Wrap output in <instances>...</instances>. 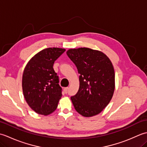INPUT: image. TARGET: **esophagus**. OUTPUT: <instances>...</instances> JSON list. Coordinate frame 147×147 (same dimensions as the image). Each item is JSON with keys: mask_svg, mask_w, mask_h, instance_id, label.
Masks as SVG:
<instances>
[{"mask_svg": "<svg viewBox=\"0 0 147 147\" xmlns=\"http://www.w3.org/2000/svg\"><path fill=\"white\" fill-rule=\"evenodd\" d=\"M68 90H69V88L68 87H65V88H64V91L65 92V93H67V92H68Z\"/></svg>", "mask_w": 147, "mask_h": 147, "instance_id": "34e87169", "label": "esophagus"}]
</instances>
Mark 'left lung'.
I'll use <instances>...</instances> for the list:
<instances>
[{
    "label": "left lung",
    "instance_id": "obj_1",
    "mask_svg": "<svg viewBox=\"0 0 147 147\" xmlns=\"http://www.w3.org/2000/svg\"><path fill=\"white\" fill-rule=\"evenodd\" d=\"M68 57L80 74V88L71 99L76 111L92 117L104 110L112 98L115 73L110 59L104 53L89 48L69 49Z\"/></svg>",
    "mask_w": 147,
    "mask_h": 147
}]
</instances>
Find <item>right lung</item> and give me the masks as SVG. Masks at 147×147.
<instances>
[{"instance_id": "1", "label": "right lung", "mask_w": 147, "mask_h": 147, "mask_svg": "<svg viewBox=\"0 0 147 147\" xmlns=\"http://www.w3.org/2000/svg\"><path fill=\"white\" fill-rule=\"evenodd\" d=\"M61 48H47L37 53L24 68L22 87L27 104L37 114L47 115L57 109L62 96L54 62L65 52Z\"/></svg>"}]
</instances>
